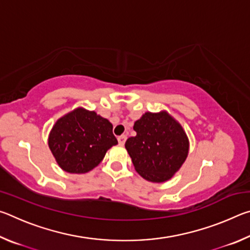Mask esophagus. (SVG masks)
Instances as JSON below:
<instances>
[{
  "instance_id": "34e87169",
  "label": "esophagus",
  "mask_w": 250,
  "mask_h": 250,
  "mask_svg": "<svg viewBox=\"0 0 250 250\" xmlns=\"http://www.w3.org/2000/svg\"><path fill=\"white\" fill-rule=\"evenodd\" d=\"M125 140H126L125 134H122V135H120V137H118V142H119L120 146H124L125 143Z\"/></svg>"
}]
</instances>
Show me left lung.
I'll return each instance as SVG.
<instances>
[{
  "label": "left lung",
  "instance_id": "left-lung-1",
  "mask_svg": "<svg viewBox=\"0 0 250 250\" xmlns=\"http://www.w3.org/2000/svg\"><path fill=\"white\" fill-rule=\"evenodd\" d=\"M135 137L125 141L133 167L146 181L162 183L180 170L188 154V139L167 111L146 112L134 122Z\"/></svg>",
  "mask_w": 250,
  "mask_h": 250
}]
</instances>
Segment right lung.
Here are the masks:
<instances>
[{
    "mask_svg": "<svg viewBox=\"0 0 250 250\" xmlns=\"http://www.w3.org/2000/svg\"><path fill=\"white\" fill-rule=\"evenodd\" d=\"M117 143L109 120L83 108L59 118L48 137V146L58 166L76 174L95 168Z\"/></svg>",
    "mask_w": 250,
    "mask_h": 250,
    "instance_id": "obj_1",
    "label": "right lung"
}]
</instances>
